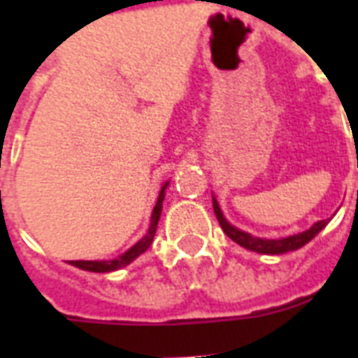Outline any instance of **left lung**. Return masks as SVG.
Listing matches in <instances>:
<instances>
[{
  "label": "left lung",
  "instance_id": "left-lung-1",
  "mask_svg": "<svg viewBox=\"0 0 358 358\" xmlns=\"http://www.w3.org/2000/svg\"><path fill=\"white\" fill-rule=\"evenodd\" d=\"M213 212H215V217H217L221 229L224 230V234L229 236L232 241H236V243L245 247V249L255 250V252H262V255H284V252H289V250L301 249V247L308 243L312 238H316V236L322 232V229H325L329 223V219H323V221H317L316 224H312L310 229L305 230V232H301V234L288 236V238L284 239H262L255 238V236L247 234L243 230L232 227V224L223 217V212H221V208H219L215 199H213Z\"/></svg>",
  "mask_w": 358,
  "mask_h": 358
}]
</instances>
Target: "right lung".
Returning <instances> with one entry per match:
<instances>
[{
    "instance_id": "obj_1",
    "label": "right lung",
    "mask_w": 358,
    "mask_h": 358,
    "mask_svg": "<svg viewBox=\"0 0 358 358\" xmlns=\"http://www.w3.org/2000/svg\"><path fill=\"white\" fill-rule=\"evenodd\" d=\"M169 185V182L162 187L159 191V196H157L156 206H154V212H152V219H150V229L145 234V238H141L137 243L131 247L129 250H126L122 256H119L117 260H108V262H92V260H72L69 264L72 266L80 267L83 271H92V273H109L115 271V269H120V267L128 266L129 262H134L135 258L139 255H143L148 247H150L152 239H154V234H156L157 229V221H159V215H162V202L165 199V187Z\"/></svg>"
}]
</instances>
